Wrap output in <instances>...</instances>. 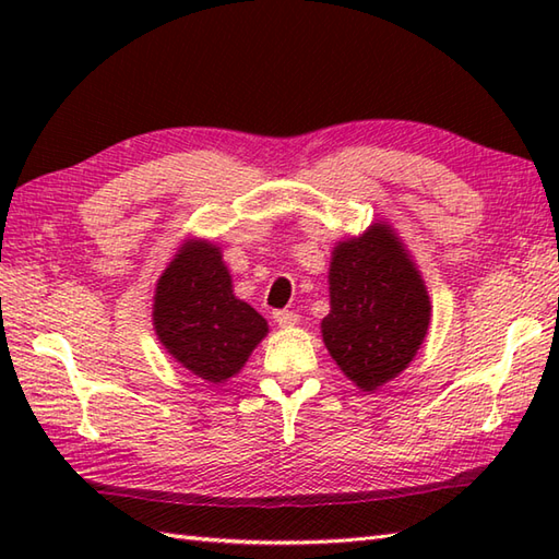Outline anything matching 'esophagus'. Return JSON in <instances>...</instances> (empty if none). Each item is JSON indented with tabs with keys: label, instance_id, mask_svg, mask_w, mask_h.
<instances>
[{
	"label": "esophagus",
	"instance_id": "esophagus-1",
	"mask_svg": "<svg viewBox=\"0 0 559 559\" xmlns=\"http://www.w3.org/2000/svg\"><path fill=\"white\" fill-rule=\"evenodd\" d=\"M273 319H276L278 326H295L300 322V317L290 310H276L273 312Z\"/></svg>",
	"mask_w": 559,
	"mask_h": 559
}]
</instances>
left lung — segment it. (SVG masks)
Masks as SVG:
<instances>
[{
	"label": "left lung",
	"instance_id": "left-lung-1",
	"mask_svg": "<svg viewBox=\"0 0 559 559\" xmlns=\"http://www.w3.org/2000/svg\"><path fill=\"white\" fill-rule=\"evenodd\" d=\"M329 293L322 336L346 377L372 391L406 370L430 326V298L386 225L334 249Z\"/></svg>",
	"mask_w": 559,
	"mask_h": 559
}]
</instances>
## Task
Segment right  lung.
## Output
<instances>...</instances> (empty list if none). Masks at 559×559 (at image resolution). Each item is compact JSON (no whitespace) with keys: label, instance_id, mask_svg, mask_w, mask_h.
<instances>
[{"label":"right lung","instance_id":"add662e5","mask_svg":"<svg viewBox=\"0 0 559 559\" xmlns=\"http://www.w3.org/2000/svg\"><path fill=\"white\" fill-rule=\"evenodd\" d=\"M153 324L177 362L206 382L240 372L266 336V319L237 300L218 247L189 242L163 271L153 302Z\"/></svg>","mask_w":559,"mask_h":559}]
</instances>
